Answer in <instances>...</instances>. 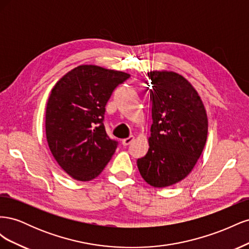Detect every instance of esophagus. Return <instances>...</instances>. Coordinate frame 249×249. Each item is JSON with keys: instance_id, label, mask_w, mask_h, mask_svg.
Masks as SVG:
<instances>
[{"instance_id": "obj_1", "label": "esophagus", "mask_w": 249, "mask_h": 249, "mask_svg": "<svg viewBox=\"0 0 249 249\" xmlns=\"http://www.w3.org/2000/svg\"><path fill=\"white\" fill-rule=\"evenodd\" d=\"M133 140H134V136H130V137L124 139L123 140V145L124 146H127L129 144H131V143L133 142Z\"/></svg>"}]
</instances>
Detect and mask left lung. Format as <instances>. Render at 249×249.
<instances>
[{
  "label": "left lung",
  "instance_id": "left-lung-1",
  "mask_svg": "<svg viewBox=\"0 0 249 249\" xmlns=\"http://www.w3.org/2000/svg\"><path fill=\"white\" fill-rule=\"evenodd\" d=\"M152 81L153 124L147 154L137 160L143 179L156 188L184 179L196 164L208 136V117L196 90L173 71L147 72Z\"/></svg>",
  "mask_w": 249,
  "mask_h": 249
}]
</instances>
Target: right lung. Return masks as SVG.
Masks as SVG:
<instances>
[{
	"instance_id": "obj_1",
	"label": "right lung",
	"mask_w": 249,
	"mask_h": 249,
	"mask_svg": "<svg viewBox=\"0 0 249 249\" xmlns=\"http://www.w3.org/2000/svg\"><path fill=\"white\" fill-rule=\"evenodd\" d=\"M129 78L126 72L80 65L52 89L46 111L48 144L72 178H95L115 153L118 142L105 130V107L113 90Z\"/></svg>"
}]
</instances>
